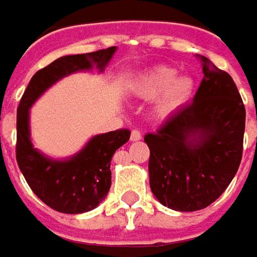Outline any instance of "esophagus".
<instances>
[{
  "label": "esophagus",
  "mask_w": 257,
  "mask_h": 257,
  "mask_svg": "<svg viewBox=\"0 0 257 257\" xmlns=\"http://www.w3.org/2000/svg\"><path fill=\"white\" fill-rule=\"evenodd\" d=\"M130 139H132V142H139V140L142 139V133H140L139 130H133V132H132V136H130Z\"/></svg>",
  "instance_id": "1"
}]
</instances>
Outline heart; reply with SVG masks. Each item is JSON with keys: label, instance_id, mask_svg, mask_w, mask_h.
<instances>
[{"label": "heart", "instance_id": "heart-1", "mask_svg": "<svg viewBox=\"0 0 257 257\" xmlns=\"http://www.w3.org/2000/svg\"><path fill=\"white\" fill-rule=\"evenodd\" d=\"M194 81L189 75H177V70L169 65H156L144 71L134 81L133 91L142 98H156L154 107L159 117H166L186 103L193 93Z\"/></svg>", "mask_w": 257, "mask_h": 257}]
</instances>
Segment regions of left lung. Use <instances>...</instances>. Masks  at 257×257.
Masks as SVG:
<instances>
[{
    "label": "left lung",
    "instance_id": "obj_1",
    "mask_svg": "<svg viewBox=\"0 0 257 257\" xmlns=\"http://www.w3.org/2000/svg\"><path fill=\"white\" fill-rule=\"evenodd\" d=\"M203 80L190 104L147 133L150 187L163 206L179 212L207 207L237 172L246 110L233 78L199 55Z\"/></svg>",
    "mask_w": 257,
    "mask_h": 257
}]
</instances>
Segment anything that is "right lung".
Instances as JSON below:
<instances>
[{
	"instance_id": "1",
	"label": "right lung",
	"mask_w": 257,
	"mask_h": 257,
	"mask_svg": "<svg viewBox=\"0 0 257 257\" xmlns=\"http://www.w3.org/2000/svg\"><path fill=\"white\" fill-rule=\"evenodd\" d=\"M115 50V47H110L57 58L33 75L17 108L15 156L18 167L37 197L57 212L84 213L103 202L111 186V157L117 149L128 142L130 130L120 128L97 134L73 157L53 160L33 147L28 127L30 107L48 87L65 75L90 70L93 65L103 71Z\"/></svg>"
}]
</instances>
